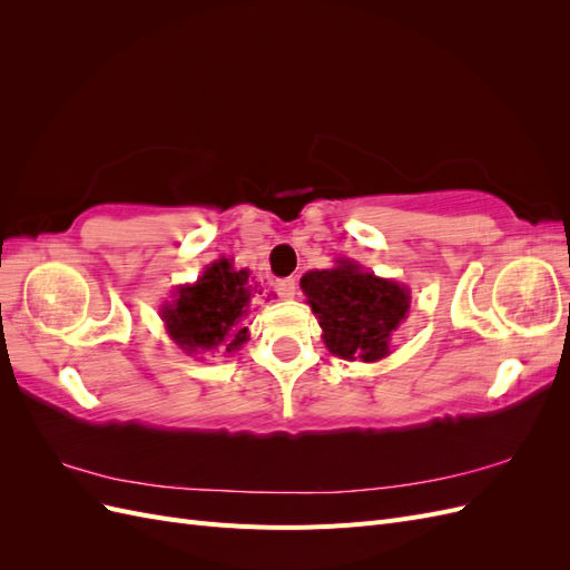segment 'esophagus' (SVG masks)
<instances>
[{
	"instance_id": "1",
	"label": "esophagus",
	"mask_w": 570,
	"mask_h": 570,
	"mask_svg": "<svg viewBox=\"0 0 570 570\" xmlns=\"http://www.w3.org/2000/svg\"><path fill=\"white\" fill-rule=\"evenodd\" d=\"M275 292H278L281 299H292L297 295V281L295 278H285L275 283Z\"/></svg>"
}]
</instances>
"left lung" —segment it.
Wrapping results in <instances>:
<instances>
[{
    "instance_id": "obj_1",
    "label": "left lung",
    "mask_w": 570,
    "mask_h": 570,
    "mask_svg": "<svg viewBox=\"0 0 570 570\" xmlns=\"http://www.w3.org/2000/svg\"><path fill=\"white\" fill-rule=\"evenodd\" d=\"M299 285L335 356L377 361L390 354V337L409 314V287L377 278L350 258H340L335 268L304 273Z\"/></svg>"
}]
</instances>
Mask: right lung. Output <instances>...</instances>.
<instances>
[{
    "mask_svg": "<svg viewBox=\"0 0 570 570\" xmlns=\"http://www.w3.org/2000/svg\"><path fill=\"white\" fill-rule=\"evenodd\" d=\"M256 287L249 271H237L230 258H218L199 275L195 285H180L174 302L161 306L166 333L185 354L209 350L235 352L249 340L243 323Z\"/></svg>",
    "mask_w": 570,
    "mask_h": 570,
    "instance_id": "right-lung-1",
    "label": "right lung"
}]
</instances>
